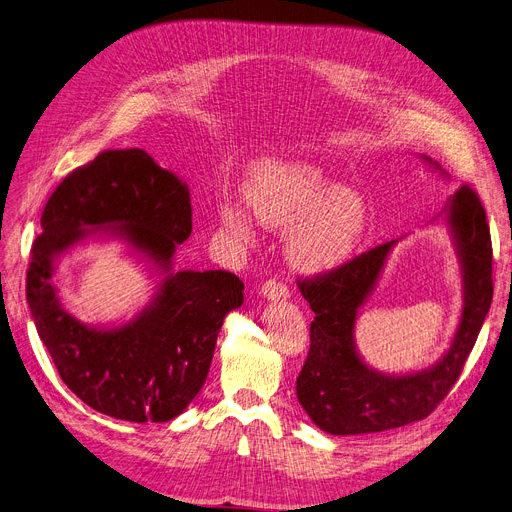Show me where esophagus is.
Returning <instances> with one entry per match:
<instances>
[{"instance_id": "1", "label": "esophagus", "mask_w": 512, "mask_h": 512, "mask_svg": "<svg viewBox=\"0 0 512 512\" xmlns=\"http://www.w3.org/2000/svg\"><path fill=\"white\" fill-rule=\"evenodd\" d=\"M259 294L267 301H286L290 297V292L286 288V284L278 282V280H267L261 288Z\"/></svg>"}]
</instances>
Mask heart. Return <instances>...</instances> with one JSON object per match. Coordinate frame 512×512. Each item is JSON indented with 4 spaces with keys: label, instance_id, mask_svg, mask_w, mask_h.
I'll list each match as a JSON object with an SVG mask.
<instances>
[{
    "label": "heart",
    "instance_id": "b5f03b06",
    "mask_svg": "<svg viewBox=\"0 0 512 512\" xmlns=\"http://www.w3.org/2000/svg\"><path fill=\"white\" fill-rule=\"evenodd\" d=\"M245 197L222 199V228L242 247L257 242V222L288 234V259L305 272H321L353 255L365 232L367 209L353 188L336 186L307 161H270L251 172Z\"/></svg>",
    "mask_w": 512,
    "mask_h": 512
}]
</instances>
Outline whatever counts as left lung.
Returning a JSON list of instances; mask_svg holds the SVG:
<instances>
[{"instance_id":"left-lung-1","label":"left lung","mask_w":512,"mask_h":512,"mask_svg":"<svg viewBox=\"0 0 512 512\" xmlns=\"http://www.w3.org/2000/svg\"><path fill=\"white\" fill-rule=\"evenodd\" d=\"M442 172L438 161L423 155ZM444 174V172H442ZM463 272V313L448 351L427 369L390 375L371 369L355 344L359 309L369 299L396 240L375 247L336 270L299 280L309 303L311 346L297 378V396L311 421L334 436L375 434L425 419L459 380L492 305V238L486 211L469 186L446 209Z\"/></svg>"}]
</instances>
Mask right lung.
Masks as SVG:
<instances>
[{"instance_id":"right-lung-1","label":"right lung","mask_w":512,"mask_h":512,"mask_svg":"<svg viewBox=\"0 0 512 512\" xmlns=\"http://www.w3.org/2000/svg\"><path fill=\"white\" fill-rule=\"evenodd\" d=\"M41 228L26 272V301L64 384L116 419L178 417L205 384L224 317L245 299V284L230 272L172 270L176 247L193 230L186 182L143 149L103 151L53 191ZM97 231L124 239L162 276L152 303L116 329L70 316L52 282L55 261Z\"/></svg>"}]
</instances>
